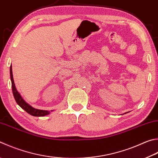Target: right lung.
I'll list each match as a JSON object with an SVG mask.
<instances>
[{
    "label": "right lung",
    "mask_w": 158,
    "mask_h": 158,
    "mask_svg": "<svg viewBox=\"0 0 158 158\" xmlns=\"http://www.w3.org/2000/svg\"><path fill=\"white\" fill-rule=\"evenodd\" d=\"M10 78L11 81V88H12V93L14 94V99H15L17 104L19 105V106H21L23 110L30 114L31 115L35 116V117H40V116H45L47 114H50V110H39V109L34 108L31 107L30 105L27 104L25 102L23 99L22 98L21 94L19 93V92L17 91L16 88L15 87V84L14 82L13 79V74H12V70H11V66L10 67Z\"/></svg>",
    "instance_id": "1"
}]
</instances>
